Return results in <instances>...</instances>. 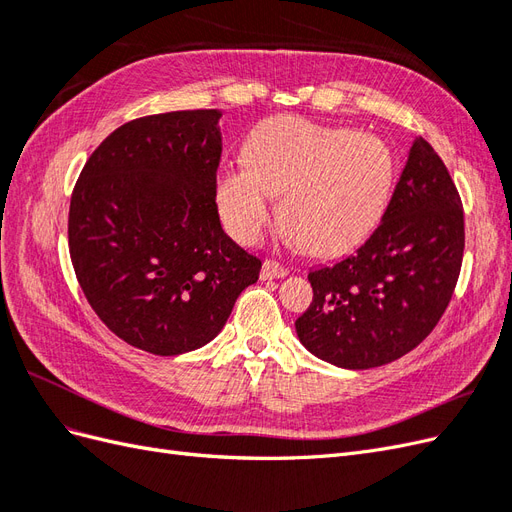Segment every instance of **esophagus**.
<instances>
[{"label": "esophagus", "instance_id": "34e87169", "mask_svg": "<svg viewBox=\"0 0 512 512\" xmlns=\"http://www.w3.org/2000/svg\"><path fill=\"white\" fill-rule=\"evenodd\" d=\"M286 275H288V269L282 267L280 262H275V260L262 262V271H260L262 280H280V277H286Z\"/></svg>", "mask_w": 512, "mask_h": 512}]
</instances>
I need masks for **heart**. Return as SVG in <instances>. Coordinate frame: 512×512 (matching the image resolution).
I'll return each instance as SVG.
<instances>
[{
  "label": "heart",
  "mask_w": 512,
  "mask_h": 512,
  "mask_svg": "<svg viewBox=\"0 0 512 512\" xmlns=\"http://www.w3.org/2000/svg\"><path fill=\"white\" fill-rule=\"evenodd\" d=\"M393 183V156L380 138L348 128L316 126L299 117L258 123L245 164L224 168L215 200L232 237L256 243L277 218L307 252L350 250L374 228Z\"/></svg>",
  "instance_id": "obj_1"
}]
</instances>
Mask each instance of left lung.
I'll return each instance as SVG.
<instances>
[{"label":"left lung","instance_id":"obj_1","mask_svg":"<svg viewBox=\"0 0 512 512\" xmlns=\"http://www.w3.org/2000/svg\"><path fill=\"white\" fill-rule=\"evenodd\" d=\"M466 230L455 183L418 136L380 226L352 256L309 271L312 305L294 327L318 359L369 369L414 350L455 292Z\"/></svg>","mask_w":512,"mask_h":512}]
</instances>
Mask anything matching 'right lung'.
Here are the masks:
<instances>
[{"label":"right lung","mask_w":512,"mask_h":512,"mask_svg":"<svg viewBox=\"0 0 512 512\" xmlns=\"http://www.w3.org/2000/svg\"><path fill=\"white\" fill-rule=\"evenodd\" d=\"M220 117L205 108L123 123L72 192L70 258L91 309L158 356L209 344L262 267L220 224Z\"/></svg>","instance_id":"add662e5"}]
</instances>
